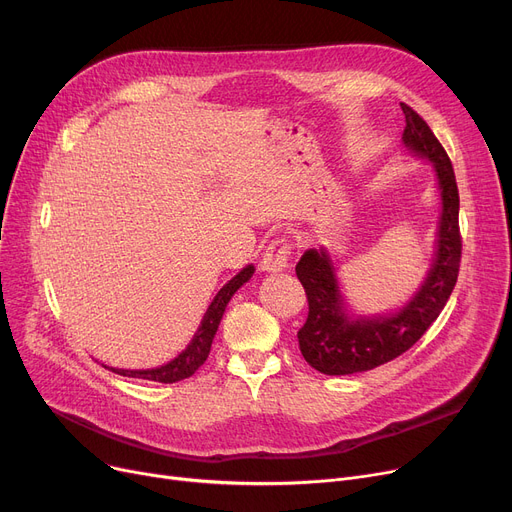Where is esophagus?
<instances>
[{
	"label": "esophagus",
	"instance_id": "obj_1",
	"mask_svg": "<svg viewBox=\"0 0 512 512\" xmlns=\"http://www.w3.org/2000/svg\"><path fill=\"white\" fill-rule=\"evenodd\" d=\"M290 253H292V247H290L288 240H284V238L272 240L270 245H267V249L263 251L261 270L263 272H282V270H286L288 261H290Z\"/></svg>",
	"mask_w": 512,
	"mask_h": 512
}]
</instances>
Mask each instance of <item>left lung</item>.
Wrapping results in <instances>:
<instances>
[{"label":"left lung","instance_id":"1","mask_svg":"<svg viewBox=\"0 0 512 512\" xmlns=\"http://www.w3.org/2000/svg\"><path fill=\"white\" fill-rule=\"evenodd\" d=\"M400 107L407 118L402 147L432 164L440 197L432 263L405 303L384 313H359L348 305L332 253L326 247L303 253L297 276L307 292L309 315L299 330V346L305 361L326 375L369 371L409 351L434 324L459 276V188L452 164L423 118L405 103Z\"/></svg>","mask_w":512,"mask_h":512}]
</instances>
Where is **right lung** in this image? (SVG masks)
Returning <instances> with one entry per match:
<instances>
[{
	"mask_svg": "<svg viewBox=\"0 0 512 512\" xmlns=\"http://www.w3.org/2000/svg\"><path fill=\"white\" fill-rule=\"evenodd\" d=\"M253 274H255V265L249 263L218 290V294H215L213 301L209 303L195 336L186 344L184 351L178 353L172 361L151 369H118V367H107V365L105 367L112 369L118 375H126V378H141V380H151L159 384H174L184 378H191V375L207 361L211 342L215 338V332H218V326L230 299L234 297V292L240 286H245L253 278Z\"/></svg>",
	"mask_w": 512,
	"mask_h": 512,
	"instance_id": "right-lung-1",
	"label": "right lung"
}]
</instances>
